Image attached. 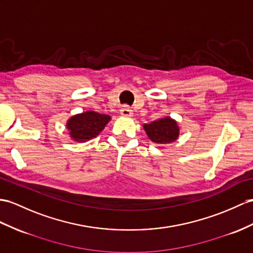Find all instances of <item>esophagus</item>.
Returning <instances> with one entry per match:
<instances>
[{
	"instance_id": "esophagus-1",
	"label": "esophagus",
	"mask_w": 253,
	"mask_h": 253,
	"mask_svg": "<svg viewBox=\"0 0 253 253\" xmlns=\"http://www.w3.org/2000/svg\"><path fill=\"white\" fill-rule=\"evenodd\" d=\"M120 114H121L123 117H131V116L133 115L132 109H131L130 107H128L127 105H125V106L121 107Z\"/></svg>"
}]
</instances>
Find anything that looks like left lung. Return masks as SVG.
<instances>
[{
    "mask_svg": "<svg viewBox=\"0 0 253 253\" xmlns=\"http://www.w3.org/2000/svg\"><path fill=\"white\" fill-rule=\"evenodd\" d=\"M144 128L148 137L157 144L171 143L179 134V128L177 126L176 121L169 118V117L153 121L149 125H145Z\"/></svg>",
    "mask_w": 253,
    "mask_h": 253,
    "instance_id": "8db88e82",
    "label": "left lung"
}]
</instances>
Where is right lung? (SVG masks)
<instances>
[{
    "instance_id": "add662e5",
    "label": "right lung",
    "mask_w": 253,
    "mask_h": 253,
    "mask_svg": "<svg viewBox=\"0 0 253 253\" xmlns=\"http://www.w3.org/2000/svg\"><path fill=\"white\" fill-rule=\"evenodd\" d=\"M109 120L110 117L107 115L87 112L72 117L67 122V128L74 140L85 141L98 135Z\"/></svg>"
}]
</instances>
